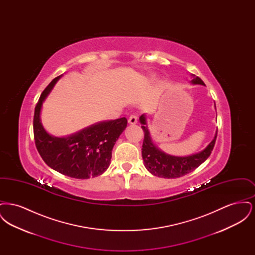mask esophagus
I'll return each instance as SVG.
<instances>
[{
  "label": "esophagus",
  "mask_w": 255,
  "mask_h": 255,
  "mask_svg": "<svg viewBox=\"0 0 255 255\" xmlns=\"http://www.w3.org/2000/svg\"><path fill=\"white\" fill-rule=\"evenodd\" d=\"M128 123L129 124H135V123H137V117L135 115H131L130 118L128 119Z\"/></svg>",
  "instance_id": "34e87169"
}]
</instances>
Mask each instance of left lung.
<instances>
[{
	"label": "left lung",
	"instance_id": "obj_1",
	"mask_svg": "<svg viewBox=\"0 0 255 255\" xmlns=\"http://www.w3.org/2000/svg\"><path fill=\"white\" fill-rule=\"evenodd\" d=\"M191 84L205 86V83L200 77L196 76L194 74H191ZM139 122L144 132V139L141 148V155L144 161V166L152 175L165 179L180 178L199 167L210 156L217 137L216 130L213 139L204 150L193 155L178 157L163 152L154 143L147 125L145 114L140 116Z\"/></svg>",
	"mask_w": 255,
	"mask_h": 255
}]
</instances>
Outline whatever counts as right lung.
<instances>
[{
  "label": "right lung",
  "instance_id": "right-lung-1",
  "mask_svg": "<svg viewBox=\"0 0 255 255\" xmlns=\"http://www.w3.org/2000/svg\"><path fill=\"white\" fill-rule=\"evenodd\" d=\"M55 77L44 90L34 111L33 132L37 150L44 161L61 174L89 179L103 174L109 167L112 151L127 126L125 118L97 122L66 136H55L46 131L41 122L43 102L57 81Z\"/></svg>",
  "mask_w": 255,
  "mask_h": 255
}]
</instances>
